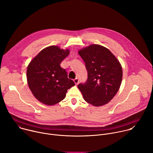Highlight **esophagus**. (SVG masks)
Masks as SVG:
<instances>
[{"mask_svg":"<svg viewBox=\"0 0 153 153\" xmlns=\"http://www.w3.org/2000/svg\"><path fill=\"white\" fill-rule=\"evenodd\" d=\"M74 83H75V85H78V83H79V80L77 79V78H76V79H74Z\"/></svg>","mask_w":153,"mask_h":153,"instance_id":"obj_1","label":"esophagus"}]
</instances>
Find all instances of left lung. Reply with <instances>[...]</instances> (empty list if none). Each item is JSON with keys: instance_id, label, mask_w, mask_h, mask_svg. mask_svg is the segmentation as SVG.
<instances>
[{"instance_id": "8db88e82", "label": "left lung", "mask_w": 153, "mask_h": 153, "mask_svg": "<svg viewBox=\"0 0 153 153\" xmlns=\"http://www.w3.org/2000/svg\"><path fill=\"white\" fill-rule=\"evenodd\" d=\"M85 63L88 79L77 86L84 100L94 106L110 102L119 91L122 68L116 56L107 48L92 44L78 51Z\"/></svg>"}]
</instances>
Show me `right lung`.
Wrapping results in <instances>:
<instances>
[{"label": "right lung", "instance_id": "obj_1", "mask_svg": "<svg viewBox=\"0 0 153 153\" xmlns=\"http://www.w3.org/2000/svg\"><path fill=\"white\" fill-rule=\"evenodd\" d=\"M70 52L68 48L49 46L41 50L28 64L27 83L34 96L41 103L47 105L59 103L65 99L67 90L75 85L60 66Z\"/></svg>", "mask_w": 153, "mask_h": 153}]
</instances>
